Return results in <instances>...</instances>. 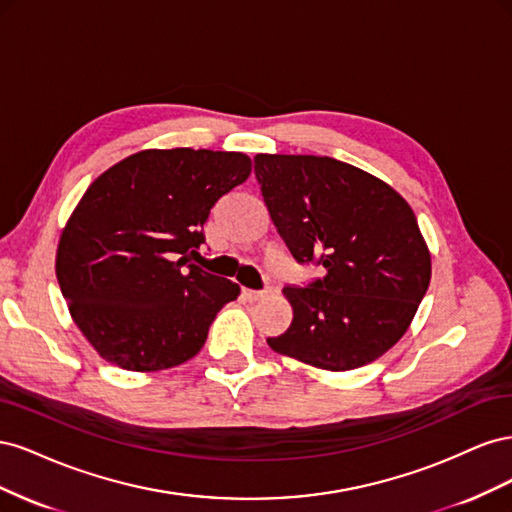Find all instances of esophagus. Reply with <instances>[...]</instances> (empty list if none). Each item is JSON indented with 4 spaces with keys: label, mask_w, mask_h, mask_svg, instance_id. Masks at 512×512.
Instances as JSON below:
<instances>
[{
    "label": "esophagus",
    "mask_w": 512,
    "mask_h": 512,
    "mask_svg": "<svg viewBox=\"0 0 512 512\" xmlns=\"http://www.w3.org/2000/svg\"><path fill=\"white\" fill-rule=\"evenodd\" d=\"M267 294H271V286L262 288V290H250V288H243V297H245L247 301H260V299H265Z\"/></svg>",
    "instance_id": "esophagus-1"
}]
</instances>
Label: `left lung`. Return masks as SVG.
<instances>
[{
	"mask_svg": "<svg viewBox=\"0 0 512 512\" xmlns=\"http://www.w3.org/2000/svg\"><path fill=\"white\" fill-rule=\"evenodd\" d=\"M254 173L292 258L322 269L284 288L292 322L267 344L331 371L376 361L408 331L429 288L414 211L384 181L333 158L260 153Z\"/></svg>",
	"mask_w": 512,
	"mask_h": 512,
	"instance_id": "obj_1",
	"label": "left lung"
}]
</instances>
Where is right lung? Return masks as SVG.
Masks as SVG:
<instances>
[{"mask_svg": "<svg viewBox=\"0 0 512 512\" xmlns=\"http://www.w3.org/2000/svg\"><path fill=\"white\" fill-rule=\"evenodd\" d=\"M252 173L237 151L149 149L102 173L57 247V282L102 359L130 371L181 365L205 346L239 286L194 265L203 224Z\"/></svg>", "mask_w": 512, "mask_h": 512, "instance_id": "right-lung-1", "label": "right lung"}]
</instances>
